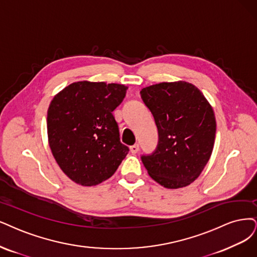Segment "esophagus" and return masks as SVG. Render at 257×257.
Returning a JSON list of instances; mask_svg holds the SVG:
<instances>
[{"label": "esophagus", "instance_id": "esophagus-1", "mask_svg": "<svg viewBox=\"0 0 257 257\" xmlns=\"http://www.w3.org/2000/svg\"><path fill=\"white\" fill-rule=\"evenodd\" d=\"M139 149H140V146H139V144H135V145L130 146V151H131L132 154H137L138 151H139Z\"/></svg>", "mask_w": 257, "mask_h": 257}]
</instances>
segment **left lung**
Wrapping results in <instances>:
<instances>
[{"label": "left lung", "instance_id": "left-lung-1", "mask_svg": "<svg viewBox=\"0 0 257 257\" xmlns=\"http://www.w3.org/2000/svg\"><path fill=\"white\" fill-rule=\"evenodd\" d=\"M159 134L156 150L141 156L149 176L166 188L193 183L211 158L216 135L214 111L204 95L185 81L142 89Z\"/></svg>", "mask_w": 257, "mask_h": 257}]
</instances>
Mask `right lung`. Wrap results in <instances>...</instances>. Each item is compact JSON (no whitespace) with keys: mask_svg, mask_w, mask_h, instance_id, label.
<instances>
[{"mask_svg":"<svg viewBox=\"0 0 257 257\" xmlns=\"http://www.w3.org/2000/svg\"><path fill=\"white\" fill-rule=\"evenodd\" d=\"M118 83L78 81L53 98L47 111L52 154L74 182L93 186L116 172L129 148L120 143L113 111L125 98Z\"/></svg>","mask_w":257,"mask_h":257,"instance_id":"add662e5","label":"right lung"}]
</instances>
